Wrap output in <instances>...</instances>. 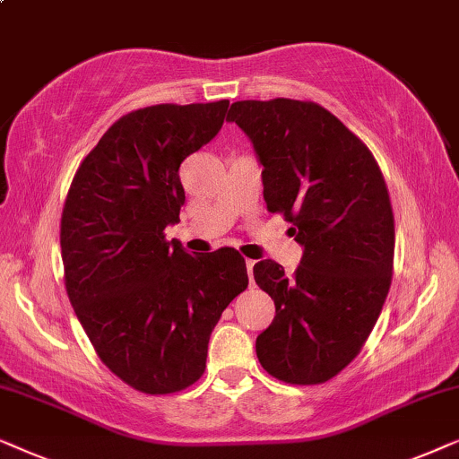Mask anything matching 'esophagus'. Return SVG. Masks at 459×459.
<instances>
[{
  "mask_svg": "<svg viewBox=\"0 0 459 459\" xmlns=\"http://www.w3.org/2000/svg\"><path fill=\"white\" fill-rule=\"evenodd\" d=\"M254 264H255V262H254V260H246V266H247V274H249V283H252V279H254Z\"/></svg>",
  "mask_w": 459,
  "mask_h": 459,
  "instance_id": "esophagus-1",
  "label": "esophagus"
}]
</instances>
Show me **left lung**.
I'll list each match as a JSON object with an SVG mask.
<instances>
[{
  "label": "left lung",
  "instance_id": "8db88e82",
  "mask_svg": "<svg viewBox=\"0 0 459 459\" xmlns=\"http://www.w3.org/2000/svg\"><path fill=\"white\" fill-rule=\"evenodd\" d=\"M226 119L254 143L268 212L291 222L304 247L291 277L274 260L254 266L274 300L255 352L281 382L323 384L361 352L393 283L394 216L382 169L316 102L239 100Z\"/></svg>",
  "mask_w": 459,
  "mask_h": 459
}]
</instances>
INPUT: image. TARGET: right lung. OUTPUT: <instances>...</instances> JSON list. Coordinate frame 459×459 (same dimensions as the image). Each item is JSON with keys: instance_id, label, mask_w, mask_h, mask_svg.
<instances>
[{"instance_id": "1", "label": "right lung", "mask_w": 459, "mask_h": 459, "mask_svg": "<svg viewBox=\"0 0 459 459\" xmlns=\"http://www.w3.org/2000/svg\"><path fill=\"white\" fill-rule=\"evenodd\" d=\"M229 100L124 115L73 176L60 218L65 287L100 361L144 394L180 393L247 268L235 247L193 255L166 239L180 220V163L210 143Z\"/></svg>"}]
</instances>
